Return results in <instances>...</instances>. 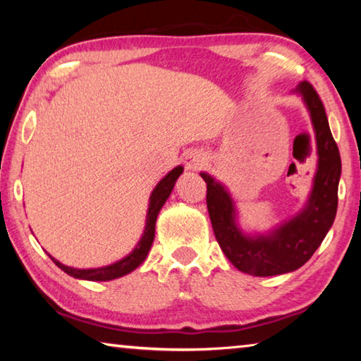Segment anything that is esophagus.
<instances>
[{
  "mask_svg": "<svg viewBox=\"0 0 361 361\" xmlns=\"http://www.w3.org/2000/svg\"><path fill=\"white\" fill-rule=\"evenodd\" d=\"M183 161H185V166L188 170H199L205 166L207 156L202 151L192 149V151H188L186 154L183 156Z\"/></svg>",
  "mask_w": 361,
  "mask_h": 361,
  "instance_id": "esophagus-1",
  "label": "esophagus"
}]
</instances>
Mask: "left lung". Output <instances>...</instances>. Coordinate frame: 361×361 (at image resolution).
Segmentation results:
<instances>
[{
  "instance_id": "1",
  "label": "left lung",
  "mask_w": 361,
  "mask_h": 361,
  "mask_svg": "<svg viewBox=\"0 0 361 361\" xmlns=\"http://www.w3.org/2000/svg\"><path fill=\"white\" fill-rule=\"evenodd\" d=\"M293 94L301 97L307 108L319 156L312 189L295 216L264 234H248L237 223V207L228 188L200 172L207 183V207L219 247L239 271L255 277L280 276L305 264L331 229L338 210L341 156L325 108L307 81L299 82Z\"/></svg>"
}]
</instances>
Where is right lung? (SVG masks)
<instances>
[{
    "label": "right lung",
    "instance_id": "obj_1",
    "mask_svg": "<svg viewBox=\"0 0 361 361\" xmlns=\"http://www.w3.org/2000/svg\"><path fill=\"white\" fill-rule=\"evenodd\" d=\"M183 173V167L176 166L173 170L164 176V178L157 183L156 188L152 189V192L149 195V204H148V212H146V224L142 234V239L138 240L135 248L132 252L124 256V258L113 262V264L108 266H102V267H92V269H76V267H70L65 266L62 262L57 261L56 258L51 259L56 262V264L62 269L63 272L68 274V276L79 279V280H90V282H108V280H114L119 277H124L127 274H130L132 271L142 264V262L146 259L148 256L152 240H154V232H156V219L159 212L166 204V200L169 199V195L172 194L175 181L178 180V176Z\"/></svg>",
    "mask_w": 361,
    "mask_h": 361
}]
</instances>
